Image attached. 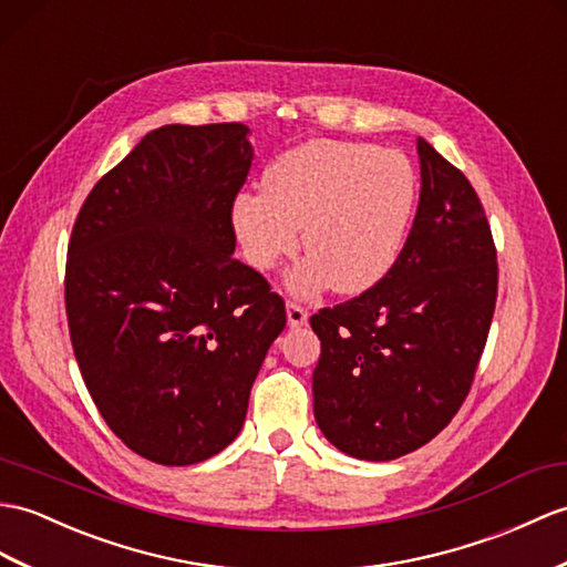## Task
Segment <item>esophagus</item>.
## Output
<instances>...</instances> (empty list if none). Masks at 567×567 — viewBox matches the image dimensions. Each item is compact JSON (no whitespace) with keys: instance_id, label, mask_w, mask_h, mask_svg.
I'll use <instances>...</instances> for the list:
<instances>
[{"instance_id":"1","label":"esophagus","mask_w":567,"mask_h":567,"mask_svg":"<svg viewBox=\"0 0 567 567\" xmlns=\"http://www.w3.org/2000/svg\"><path fill=\"white\" fill-rule=\"evenodd\" d=\"M309 321V311L297 305V301H287V323L297 328V326H305Z\"/></svg>"}]
</instances>
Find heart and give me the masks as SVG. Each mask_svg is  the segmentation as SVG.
<instances>
[{
    "label": "heart",
    "mask_w": 567,
    "mask_h": 567,
    "mask_svg": "<svg viewBox=\"0 0 567 567\" xmlns=\"http://www.w3.org/2000/svg\"><path fill=\"white\" fill-rule=\"evenodd\" d=\"M415 200L417 176L405 154L309 140L275 156L262 193L236 195L231 224L256 270L292 256L301 229L309 260L289 278L295 292L331 285L338 295H360L396 262Z\"/></svg>",
    "instance_id": "obj_1"
}]
</instances>
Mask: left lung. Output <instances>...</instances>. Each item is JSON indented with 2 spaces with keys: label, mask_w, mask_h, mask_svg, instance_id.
I'll return each instance as SVG.
<instances>
[{
  "label": "left lung",
  "mask_w": 567,
  "mask_h": 567,
  "mask_svg": "<svg viewBox=\"0 0 567 567\" xmlns=\"http://www.w3.org/2000/svg\"><path fill=\"white\" fill-rule=\"evenodd\" d=\"M420 203L393 268L311 316L321 340L313 415L326 440L391 462L452 423L466 401L497 299V251L481 197L423 137Z\"/></svg>",
  "instance_id": "left-lung-1"
}]
</instances>
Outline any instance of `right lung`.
Wrapping results in <instances>:
<instances>
[{"mask_svg":"<svg viewBox=\"0 0 567 567\" xmlns=\"http://www.w3.org/2000/svg\"><path fill=\"white\" fill-rule=\"evenodd\" d=\"M241 123L144 135L79 209L64 307L84 384L135 454L190 466L239 434L287 323L268 280L231 258V205L251 171Z\"/></svg>","mask_w":567,"mask_h":567,"instance_id":"add662e5","label":"right lung"}]
</instances>
